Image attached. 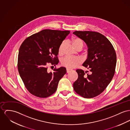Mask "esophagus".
I'll list each match as a JSON object with an SVG mask.
<instances>
[{"instance_id": "1", "label": "esophagus", "mask_w": 130, "mask_h": 130, "mask_svg": "<svg viewBox=\"0 0 130 130\" xmlns=\"http://www.w3.org/2000/svg\"><path fill=\"white\" fill-rule=\"evenodd\" d=\"M70 70H71V69H67V73H69V72L70 71Z\"/></svg>"}]
</instances>
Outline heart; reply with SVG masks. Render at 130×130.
<instances>
[{"instance_id": "heart-1", "label": "heart", "mask_w": 130, "mask_h": 130, "mask_svg": "<svg viewBox=\"0 0 130 130\" xmlns=\"http://www.w3.org/2000/svg\"><path fill=\"white\" fill-rule=\"evenodd\" d=\"M71 43L76 49H77L78 48L82 49L83 47V42L82 40L81 39L78 38H76L73 39L71 41ZM64 44L65 43L64 41H63L60 44L58 49V52L59 54H62L63 48L64 46ZM81 63V60L80 59L77 58H74V57H66L62 58L61 60V63L63 67H65L68 68H70V69L75 68L77 67Z\"/></svg>"}]
</instances>
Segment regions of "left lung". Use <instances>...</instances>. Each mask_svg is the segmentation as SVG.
Returning a JSON list of instances; mask_svg holds the SVG:
<instances>
[{
	"instance_id": "1",
	"label": "left lung",
	"mask_w": 130,
	"mask_h": 130,
	"mask_svg": "<svg viewBox=\"0 0 130 130\" xmlns=\"http://www.w3.org/2000/svg\"><path fill=\"white\" fill-rule=\"evenodd\" d=\"M83 40L88 47V57L83 66L89 69L90 74L77 69L78 79L73 89L84 98H92L101 94L111 82L115 73L116 54L112 44L104 35L91 31L73 32Z\"/></svg>"
}]
</instances>
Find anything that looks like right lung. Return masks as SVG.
I'll return each mask as SVG.
<instances>
[{
  "mask_svg": "<svg viewBox=\"0 0 130 130\" xmlns=\"http://www.w3.org/2000/svg\"><path fill=\"white\" fill-rule=\"evenodd\" d=\"M69 33V30L44 29L28 37L21 44L18 69L26 89L32 95L43 98L56 91L66 69L61 67L48 72L47 66L58 63L59 47Z\"/></svg>",
  "mask_w": 130,
  "mask_h": 130,
  "instance_id": "right-lung-1",
  "label": "right lung"
}]
</instances>
